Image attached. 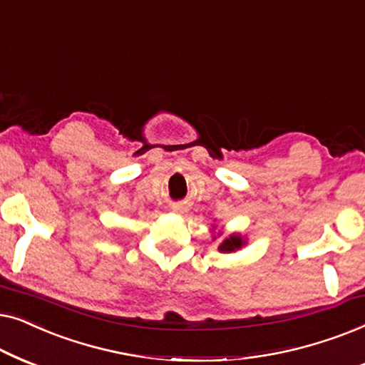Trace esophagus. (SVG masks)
Wrapping results in <instances>:
<instances>
[{"label":"esophagus","instance_id":"obj_1","mask_svg":"<svg viewBox=\"0 0 365 365\" xmlns=\"http://www.w3.org/2000/svg\"><path fill=\"white\" fill-rule=\"evenodd\" d=\"M173 211H176V212H186L187 207H186V206H181V204H178V206L173 207Z\"/></svg>","mask_w":365,"mask_h":365}]
</instances>
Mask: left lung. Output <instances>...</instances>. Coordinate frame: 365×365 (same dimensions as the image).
Listing matches in <instances>:
<instances>
[{
  "mask_svg": "<svg viewBox=\"0 0 365 365\" xmlns=\"http://www.w3.org/2000/svg\"><path fill=\"white\" fill-rule=\"evenodd\" d=\"M214 229H216V226H212V231H214ZM222 234H224V231L214 232L212 241H216V237H221ZM246 244H247V237H244L241 232H232V234H227V236H224L222 241L219 242L217 251L224 252V254L237 252L239 249H242L244 246H246Z\"/></svg>",
  "mask_w": 365,
  "mask_h": 365,
  "instance_id": "left-lung-1",
  "label": "left lung"
}]
</instances>
